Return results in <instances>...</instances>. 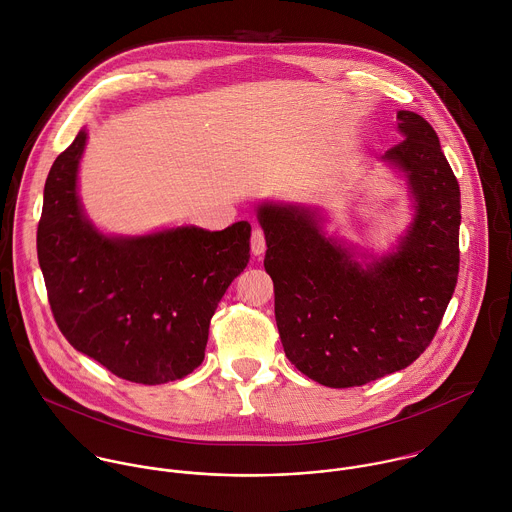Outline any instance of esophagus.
I'll return each mask as SVG.
<instances>
[{
  "label": "esophagus",
  "mask_w": 512,
  "mask_h": 512,
  "mask_svg": "<svg viewBox=\"0 0 512 512\" xmlns=\"http://www.w3.org/2000/svg\"><path fill=\"white\" fill-rule=\"evenodd\" d=\"M251 251H253V255H263L265 253V235L257 227L251 233Z\"/></svg>",
  "instance_id": "34e87169"
}]
</instances>
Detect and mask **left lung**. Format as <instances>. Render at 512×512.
<instances>
[{
	"instance_id": "8db88e82",
	"label": "left lung",
	"mask_w": 512,
	"mask_h": 512,
	"mask_svg": "<svg viewBox=\"0 0 512 512\" xmlns=\"http://www.w3.org/2000/svg\"><path fill=\"white\" fill-rule=\"evenodd\" d=\"M397 123L405 139L383 159L407 175L415 199V219L397 251L363 267L325 237L313 209H257L285 355L325 387H361L417 361L457 287L459 181L427 119L399 111Z\"/></svg>"
}]
</instances>
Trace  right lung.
I'll use <instances>...</instances> for the list:
<instances>
[{"instance_id":"right-lung-1","label":"right lung","mask_w":512,"mask_h":512,"mask_svg":"<svg viewBox=\"0 0 512 512\" xmlns=\"http://www.w3.org/2000/svg\"><path fill=\"white\" fill-rule=\"evenodd\" d=\"M85 141L81 129L43 189L37 259L53 319L73 349L125 381L183 379L201 365L211 317L249 263L251 225L105 237L77 197Z\"/></svg>"}]
</instances>
